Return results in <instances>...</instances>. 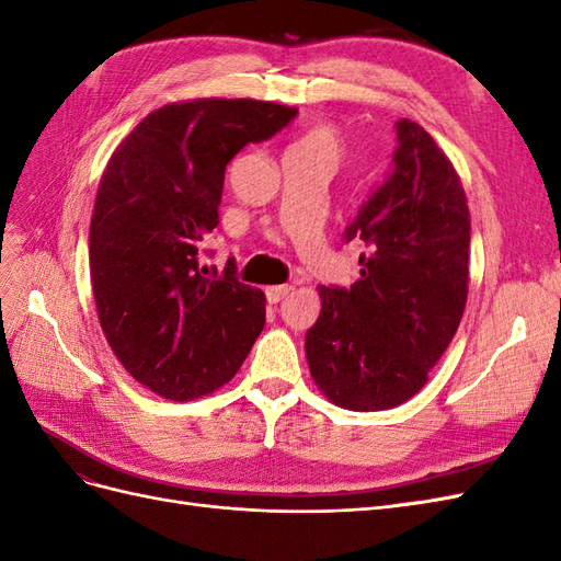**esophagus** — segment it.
<instances>
[{"label":"esophagus","mask_w":561,"mask_h":561,"mask_svg":"<svg viewBox=\"0 0 561 561\" xmlns=\"http://www.w3.org/2000/svg\"><path fill=\"white\" fill-rule=\"evenodd\" d=\"M293 285H274V287H266V299L271 304H278L280 299H285L287 295H290Z\"/></svg>","instance_id":"obj_1"}]
</instances>
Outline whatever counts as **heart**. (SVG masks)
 <instances>
[{
  "label": "heart",
  "instance_id": "obj_1",
  "mask_svg": "<svg viewBox=\"0 0 561 561\" xmlns=\"http://www.w3.org/2000/svg\"><path fill=\"white\" fill-rule=\"evenodd\" d=\"M287 154L316 159L332 168L339 163V159H342L344 147H342V140H339V135L330 126L316 124L299 135V138L290 145V149H287Z\"/></svg>",
  "mask_w": 561,
  "mask_h": 561
}]
</instances>
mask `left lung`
<instances>
[{
    "instance_id": "1",
    "label": "left lung",
    "mask_w": 561,
    "mask_h": 561,
    "mask_svg": "<svg viewBox=\"0 0 561 561\" xmlns=\"http://www.w3.org/2000/svg\"><path fill=\"white\" fill-rule=\"evenodd\" d=\"M360 245V280L318 287L307 332L311 377L353 412L398 407L426 386L468 299L470 213L463 184L431 135L396 124V151L344 231Z\"/></svg>"
}]
</instances>
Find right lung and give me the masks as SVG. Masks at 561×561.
I'll list each match as a JSON object with an SVG mask.
<instances>
[{
  "mask_svg": "<svg viewBox=\"0 0 561 561\" xmlns=\"http://www.w3.org/2000/svg\"><path fill=\"white\" fill-rule=\"evenodd\" d=\"M295 107L203 98L145 116L116 147L91 219V283L100 328L128 375L168 400L225 386L260 336L266 297L201 266L219 225L229 161L274 138Z\"/></svg>",
  "mask_w": 561,
  "mask_h": 561,
  "instance_id": "add662e5",
  "label": "right lung"
}]
</instances>
